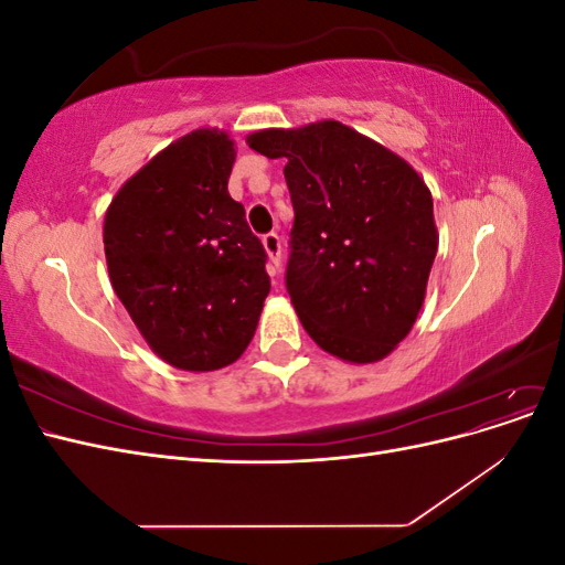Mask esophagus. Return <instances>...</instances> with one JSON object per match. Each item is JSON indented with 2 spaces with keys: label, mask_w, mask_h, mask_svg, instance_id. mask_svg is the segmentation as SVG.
Returning a JSON list of instances; mask_svg holds the SVG:
<instances>
[{
  "label": "esophagus",
  "mask_w": 565,
  "mask_h": 565,
  "mask_svg": "<svg viewBox=\"0 0 565 565\" xmlns=\"http://www.w3.org/2000/svg\"><path fill=\"white\" fill-rule=\"evenodd\" d=\"M262 243H264V249H266L268 259H270V264H273V276H276V270H278V266H280V256H282L280 235H278V233H266V235L262 237Z\"/></svg>",
  "instance_id": "34e87169"
}]
</instances>
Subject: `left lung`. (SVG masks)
Here are the masks:
<instances>
[{"mask_svg":"<svg viewBox=\"0 0 565 565\" xmlns=\"http://www.w3.org/2000/svg\"><path fill=\"white\" fill-rule=\"evenodd\" d=\"M247 143L287 160L285 282L303 330L341 361H382L413 330L436 259L429 188L396 152L334 119L254 131Z\"/></svg>","mask_w":565,"mask_h":565,"instance_id":"obj_1","label":"left lung"}]
</instances>
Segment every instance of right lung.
<instances>
[{
	"label": "right lung",
	"instance_id": "1",
	"mask_svg": "<svg viewBox=\"0 0 565 565\" xmlns=\"http://www.w3.org/2000/svg\"><path fill=\"white\" fill-rule=\"evenodd\" d=\"M235 148L195 129L113 198L104 245L115 295L162 361L188 372L235 363L270 292L266 252L228 195Z\"/></svg>",
	"mask_w": 565,
	"mask_h": 565
}]
</instances>
